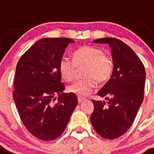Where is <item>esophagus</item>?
<instances>
[{
    "mask_svg": "<svg viewBox=\"0 0 154 154\" xmlns=\"http://www.w3.org/2000/svg\"><path fill=\"white\" fill-rule=\"evenodd\" d=\"M85 100V98L84 97H78V102L79 103H81L83 101Z\"/></svg>",
    "mask_w": 154,
    "mask_h": 154,
    "instance_id": "obj_1",
    "label": "esophagus"
}]
</instances>
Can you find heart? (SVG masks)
Returning <instances> with one entry per match:
<instances>
[{"label": "heart", "instance_id": "1", "mask_svg": "<svg viewBox=\"0 0 154 154\" xmlns=\"http://www.w3.org/2000/svg\"><path fill=\"white\" fill-rule=\"evenodd\" d=\"M87 65L84 79L74 82L68 87V91L79 97L88 96L97 87L98 82L106 81L112 75L113 60L104 53L103 49L97 47L85 46L74 53V60L62 57L59 61V71L61 77L67 81L72 80L75 75L77 66Z\"/></svg>", "mask_w": 154, "mask_h": 154}]
</instances>
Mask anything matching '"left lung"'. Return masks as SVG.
Returning a JSON list of instances; mask_svg holds the SVG:
<instances>
[{"label": "left lung", "mask_w": 154, "mask_h": 154, "mask_svg": "<svg viewBox=\"0 0 154 154\" xmlns=\"http://www.w3.org/2000/svg\"><path fill=\"white\" fill-rule=\"evenodd\" d=\"M93 42L109 45L113 70L108 82L97 93L107 100V105L104 101L93 100L90 121L100 136L114 140L129 130L142 104L145 69L134 51L121 40L104 38Z\"/></svg>", "instance_id": "left-lung-1"}]
</instances>
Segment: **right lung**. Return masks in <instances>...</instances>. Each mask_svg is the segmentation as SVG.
I'll list each match as a JSON object with an SVG mask.
<instances>
[{"label": "right lung", "mask_w": 154, "mask_h": 154, "mask_svg": "<svg viewBox=\"0 0 154 154\" xmlns=\"http://www.w3.org/2000/svg\"><path fill=\"white\" fill-rule=\"evenodd\" d=\"M75 41L46 38L36 42L19 60L15 69L14 101L21 121L38 139L50 141L63 133L78 99L65 94L59 61ZM57 94L59 95L54 103Z\"/></svg>", "instance_id": "1"}]
</instances>
